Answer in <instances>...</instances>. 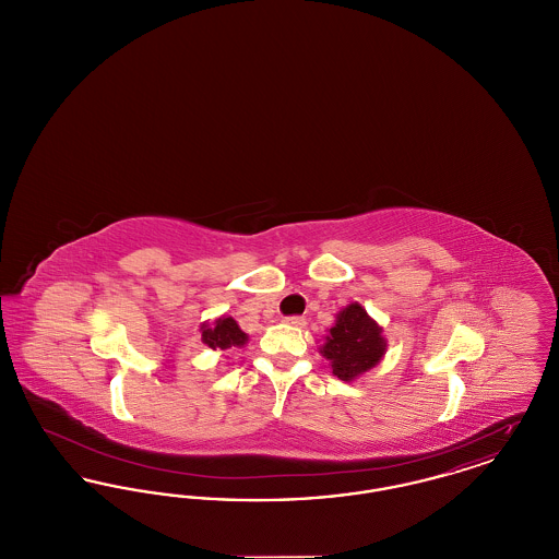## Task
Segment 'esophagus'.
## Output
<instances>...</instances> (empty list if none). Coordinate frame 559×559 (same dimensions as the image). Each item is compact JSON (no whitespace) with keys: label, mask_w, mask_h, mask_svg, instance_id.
I'll return each instance as SVG.
<instances>
[{"label":"esophagus","mask_w":559,"mask_h":559,"mask_svg":"<svg viewBox=\"0 0 559 559\" xmlns=\"http://www.w3.org/2000/svg\"><path fill=\"white\" fill-rule=\"evenodd\" d=\"M287 324H292V326H299V329H301V326H306V319H304V317H289V319H287Z\"/></svg>","instance_id":"1"}]
</instances>
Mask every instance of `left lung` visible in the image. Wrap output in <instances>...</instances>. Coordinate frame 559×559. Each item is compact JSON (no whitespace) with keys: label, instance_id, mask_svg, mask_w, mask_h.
I'll return each mask as SVG.
<instances>
[{"label":"left lung","instance_id":"obj_1","mask_svg":"<svg viewBox=\"0 0 559 559\" xmlns=\"http://www.w3.org/2000/svg\"><path fill=\"white\" fill-rule=\"evenodd\" d=\"M383 352L385 340L381 337V329L369 319L360 304H349L337 314L326 344L320 347V354L331 360L333 372L344 381H352L372 369L381 360Z\"/></svg>","mask_w":559,"mask_h":559}]
</instances>
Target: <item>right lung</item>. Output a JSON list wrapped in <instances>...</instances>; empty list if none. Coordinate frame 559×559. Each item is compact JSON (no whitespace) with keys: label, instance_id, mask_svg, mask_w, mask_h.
Masks as SVG:
<instances>
[{"label":"right lung","instance_id":"add662e5","mask_svg":"<svg viewBox=\"0 0 559 559\" xmlns=\"http://www.w3.org/2000/svg\"><path fill=\"white\" fill-rule=\"evenodd\" d=\"M203 342L212 349H228L233 346H242L247 342V335L242 333L237 320L217 319L213 324H203Z\"/></svg>","mask_w":559,"mask_h":559}]
</instances>
